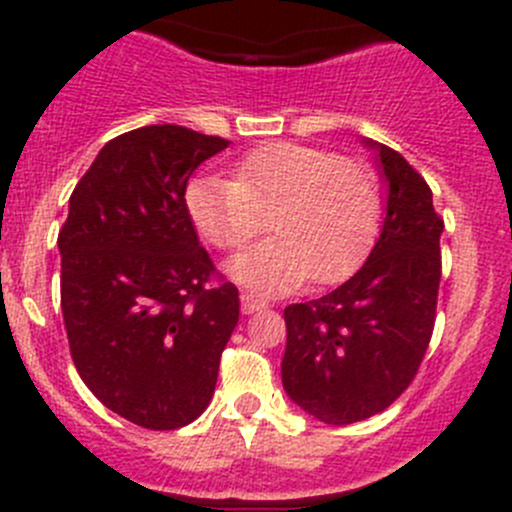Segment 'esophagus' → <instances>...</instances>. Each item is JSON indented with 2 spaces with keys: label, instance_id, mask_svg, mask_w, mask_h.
I'll use <instances>...</instances> for the list:
<instances>
[{
  "label": "esophagus",
  "instance_id": "34e87169",
  "mask_svg": "<svg viewBox=\"0 0 512 512\" xmlns=\"http://www.w3.org/2000/svg\"><path fill=\"white\" fill-rule=\"evenodd\" d=\"M240 302H242V312H245V314L260 312V309L267 307L265 299L255 297V294H250V292H242V294H240Z\"/></svg>",
  "mask_w": 512,
  "mask_h": 512
}]
</instances>
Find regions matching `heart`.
<instances>
[{"instance_id": "heart-1", "label": "heart", "mask_w": 512, "mask_h": 512, "mask_svg": "<svg viewBox=\"0 0 512 512\" xmlns=\"http://www.w3.org/2000/svg\"><path fill=\"white\" fill-rule=\"evenodd\" d=\"M235 178H195L185 203L200 235L218 250H242L267 225L275 237L230 262V275L257 292L334 285L352 275L384 213L381 183L366 160L302 143H265L235 160Z\"/></svg>"}]
</instances>
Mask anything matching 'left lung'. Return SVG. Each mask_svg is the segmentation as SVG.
<instances>
[{
    "mask_svg": "<svg viewBox=\"0 0 512 512\" xmlns=\"http://www.w3.org/2000/svg\"><path fill=\"white\" fill-rule=\"evenodd\" d=\"M389 180L379 242L354 277L285 307L282 384L332 426L389 409L414 381L436 322L443 218L423 175L399 151L371 143Z\"/></svg>",
    "mask_w": 512,
    "mask_h": 512,
    "instance_id": "8db88e82",
    "label": "left lung"
}]
</instances>
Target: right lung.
I'll return each instance as SVG.
<instances>
[{
	"label": "right lung",
	"mask_w": 512,
	"mask_h": 512,
	"mask_svg": "<svg viewBox=\"0 0 512 512\" xmlns=\"http://www.w3.org/2000/svg\"><path fill=\"white\" fill-rule=\"evenodd\" d=\"M225 138L143 126L108 141L59 230L71 359L113 414L151 431L195 421L213 399L240 319L237 287L198 242L185 188Z\"/></svg>",
	"instance_id": "1"
}]
</instances>
